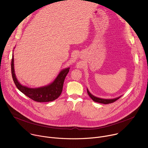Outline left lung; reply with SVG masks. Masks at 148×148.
<instances>
[{"label": "left lung", "instance_id": "left-lung-1", "mask_svg": "<svg viewBox=\"0 0 148 148\" xmlns=\"http://www.w3.org/2000/svg\"><path fill=\"white\" fill-rule=\"evenodd\" d=\"M87 93L88 94V95L90 96V97L95 102H98V103H103V104H108V103H112L115 101H116V100H118L119 98L121 97V96L115 98H113V99H103V98H100L94 96L92 94H91L90 91H88V89H87Z\"/></svg>", "mask_w": 148, "mask_h": 148}]
</instances>
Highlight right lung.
<instances>
[{"label": "right lung", "instance_id": "obj_1", "mask_svg": "<svg viewBox=\"0 0 148 148\" xmlns=\"http://www.w3.org/2000/svg\"><path fill=\"white\" fill-rule=\"evenodd\" d=\"M13 57V53L11 62L12 75L13 81L18 90L33 101L39 102L53 101L61 95L65 78L69 72V67L61 70L54 81L49 85L39 88H32L22 85L17 80L14 69Z\"/></svg>", "mask_w": 148, "mask_h": 148}]
</instances>
